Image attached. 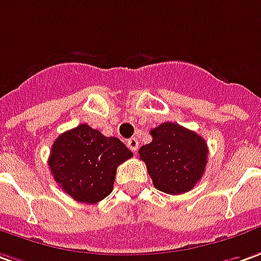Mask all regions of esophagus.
Masks as SVG:
<instances>
[{
  "mask_svg": "<svg viewBox=\"0 0 261 261\" xmlns=\"http://www.w3.org/2000/svg\"><path fill=\"white\" fill-rule=\"evenodd\" d=\"M127 147H128L133 152H137V149H138V140H137V138H130V140L127 141Z\"/></svg>",
  "mask_w": 261,
  "mask_h": 261,
  "instance_id": "esophagus-1",
  "label": "esophagus"
}]
</instances>
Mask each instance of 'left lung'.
<instances>
[{
	"mask_svg": "<svg viewBox=\"0 0 261 261\" xmlns=\"http://www.w3.org/2000/svg\"><path fill=\"white\" fill-rule=\"evenodd\" d=\"M152 141L140 148L154 187L169 195L185 194L202 178L207 164L205 140L175 123H162L149 131Z\"/></svg>",
	"mask_w": 261,
	"mask_h": 261,
	"instance_id": "left-lung-1",
	"label": "left lung"
}]
</instances>
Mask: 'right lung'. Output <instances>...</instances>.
Wrapping results in <instances>:
<instances>
[{"instance_id":"add662e5","label":"right lung","mask_w":261,"mask_h":261,"mask_svg":"<svg viewBox=\"0 0 261 261\" xmlns=\"http://www.w3.org/2000/svg\"><path fill=\"white\" fill-rule=\"evenodd\" d=\"M131 156L118 138L80 124L55 140L48 164L63 192L77 202L97 203L112 194L116 169Z\"/></svg>"}]
</instances>
